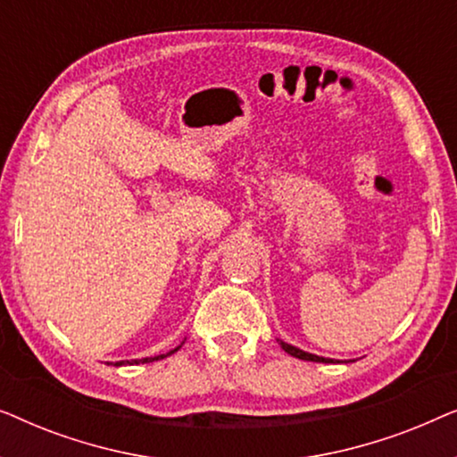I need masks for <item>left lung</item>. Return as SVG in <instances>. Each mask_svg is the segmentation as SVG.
Returning <instances> with one entry per match:
<instances>
[{
  "mask_svg": "<svg viewBox=\"0 0 457 457\" xmlns=\"http://www.w3.org/2000/svg\"><path fill=\"white\" fill-rule=\"evenodd\" d=\"M278 343H280V347H283L287 353L293 355V358H299V360H308V361H324V364H328V361H333V360H328V358H320V355H314V353H308V352H303V349H297V347H293V345H289V343H285V341H280V339H278Z\"/></svg>",
  "mask_w": 457,
  "mask_h": 457,
  "instance_id": "8db88e82",
  "label": "left lung"
}]
</instances>
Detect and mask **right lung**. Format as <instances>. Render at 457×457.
I'll return each mask as SVG.
<instances>
[{
  "label": "right lung",
  "mask_w": 457,
  "mask_h": 457,
  "mask_svg": "<svg viewBox=\"0 0 457 457\" xmlns=\"http://www.w3.org/2000/svg\"><path fill=\"white\" fill-rule=\"evenodd\" d=\"M179 349H180V345L179 347H174L172 349V352H168V353H160V355H154V358H143V360H133V364H139V361H141V364H147V361H155V360H164L166 358V355H172L174 352H179ZM122 364H130V361L127 360V361H116V364L114 366H122Z\"/></svg>",
  "instance_id": "right-lung-1"
}]
</instances>
